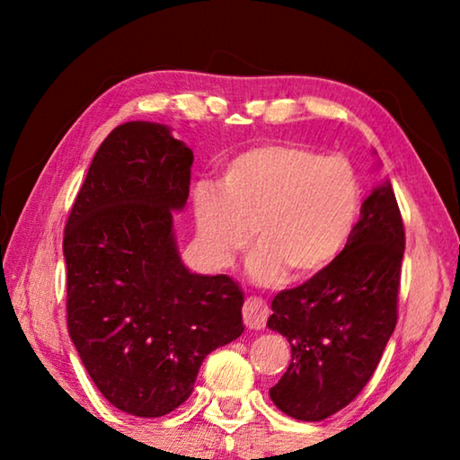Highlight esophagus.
Masks as SVG:
<instances>
[{
    "instance_id": "esophagus-1",
    "label": "esophagus",
    "mask_w": 460,
    "mask_h": 460,
    "mask_svg": "<svg viewBox=\"0 0 460 460\" xmlns=\"http://www.w3.org/2000/svg\"><path fill=\"white\" fill-rule=\"evenodd\" d=\"M270 316V308L261 298H247L243 306V321L249 329H263Z\"/></svg>"
}]
</instances>
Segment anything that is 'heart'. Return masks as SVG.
<instances>
[{
	"label": "heart",
	"instance_id": "heart-1",
	"mask_svg": "<svg viewBox=\"0 0 460 460\" xmlns=\"http://www.w3.org/2000/svg\"><path fill=\"white\" fill-rule=\"evenodd\" d=\"M361 184L351 162L292 142L247 147L225 162L219 186L194 189L200 252L213 268L233 266L258 245L260 284L310 279L345 252L361 215ZM254 235H251V231Z\"/></svg>",
	"mask_w": 460,
	"mask_h": 460
}]
</instances>
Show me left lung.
<instances>
[{"instance_id": "left-lung-1", "label": "left lung", "mask_w": 460, "mask_h": 460, "mask_svg": "<svg viewBox=\"0 0 460 460\" xmlns=\"http://www.w3.org/2000/svg\"><path fill=\"white\" fill-rule=\"evenodd\" d=\"M406 247L392 182L373 189L341 258L323 274L271 300V331L292 361L270 398L284 414L318 422L349 406L367 385L398 323Z\"/></svg>"}]
</instances>
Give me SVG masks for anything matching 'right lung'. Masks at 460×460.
<instances>
[{"mask_svg": "<svg viewBox=\"0 0 460 460\" xmlns=\"http://www.w3.org/2000/svg\"><path fill=\"white\" fill-rule=\"evenodd\" d=\"M192 150L170 128L128 121L99 146L68 215L66 324L103 398L160 418L192 394L200 363L243 332V292L192 274L172 211L190 189Z\"/></svg>", "mask_w": 460, "mask_h": 460, "instance_id": "add662e5", "label": "right lung"}]
</instances>
